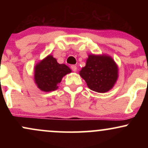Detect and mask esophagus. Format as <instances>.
<instances>
[{
    "mask_svg": "<svg viewBox=\"0 0 148 148\" xmlns=\"http://www.w3.org/2000/svg\"><path fill=\"white\" fill-rule=\"evenodd\" d=\"M71 69H72V71H74V72H76V70H77V67H76V65H71Z\"/></svg>",
    "mask_w": 148,
    "mask_h": 148,
    "instance_id": "obj_1",
    "label": "esophagus"
}]
</instances>
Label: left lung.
<instances>
[{"label": "left lung", "instance_id": "8db88e82", "mask_svg": "<svg viewBox=\"0 0 148 148\" xmlns=\"http://www.w3.org/2000/svg\"><path fill=\"white\" fill-rule=\"evenodd\" d=\"M79 74L90 89L103 93L110 90L115 85L118 77V68L109 56L91 54Z\"/></svg>", "mask_w": 148, "mask_h": 148}]
</instances>
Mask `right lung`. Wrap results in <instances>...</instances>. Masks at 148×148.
Listing matches in <instances>:
<instances>
[{"label":"right lung","instance_id":"right-lung-1","mask_svg":"<svg viewBox=\"0 0 148 148\" xmlns=\"http://www.w3.org/2000/svg\"><path fill=\"white\" fill-rule=\"evenodd\" d=\"M72 71L64 64H59L51 55L46 57L35 67L34 79L37 87L44 92L54 91L62 77Z\"/></svg>","mask_w":148,"mask_h":148}]
</instances>
